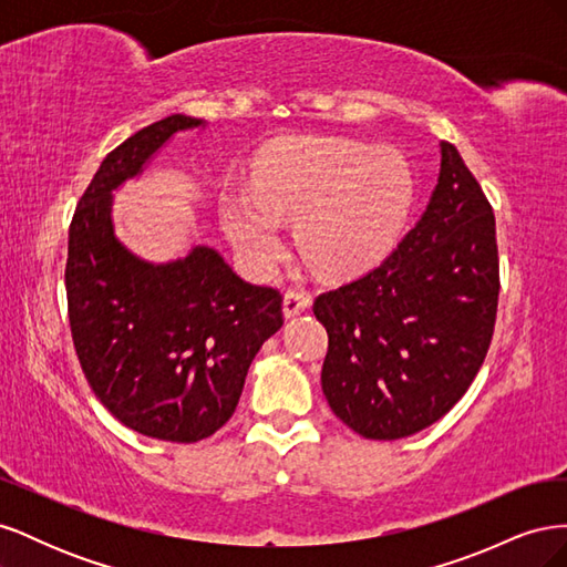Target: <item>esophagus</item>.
<instances>
[{"label": "esophagus", "mask_w": 567, "mask_h": 567, "mask_svg": "<svg viewBox=\"0 0 567 567\" xmlns=\"http://www.w3.org/2000/svg\"><path fill=\"white\" fill-rule=\"evenodd\" d=\"M310 305H312V296L305 293V290H298V288L286 290V296H284V317L286 319H293L300 312L310 310Z\"/></svg>", "instance_id": "esophagus-1"}]
</instances>
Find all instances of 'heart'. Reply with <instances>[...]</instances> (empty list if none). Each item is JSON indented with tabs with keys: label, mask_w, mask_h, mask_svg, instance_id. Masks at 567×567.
I'll return each mask as SVG.
<instances>
[{
	"label": "heart",
	"mask_w": 567,
	"mask_h": 567,
	"mask_svg": "<svg viewBox=\"0 0 567 567\" xmlns=\"http://www.w3.org/2000/svg\"><path fill=\"white\" fill-rule=\"evenodd\" d=\"M414 182L400 153L352 140L281 146L260 158L255 194L221 198V225L252 267L281 252V219H298L302 255L329 277L375 265L404 227Z\"/></svg>",
	"instance_id": "obj_1"
}]
</instances>
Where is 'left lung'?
<instances>
[{
	"instance_id": "left-lung-1",
	"label": "left lung",
	"mask_w": 567,
	"mask_h": 567,
	"mask_svg": "<svg viewBox=\"0 0 567 567\" xmlns=\"http://www.w3.org/2000/svg\"><path fill=\"white\" fill-rule=\"evenodd\" d=\"M494 215L483 188L440 142V177L381 267L315 300L329 333L321 390L367 440L433 425L485 362L499 300Z\"/></svg>"
}]
</instances>
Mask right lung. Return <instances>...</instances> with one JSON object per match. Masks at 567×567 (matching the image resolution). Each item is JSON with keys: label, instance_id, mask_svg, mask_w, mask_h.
I'll return each mask as SVG.
<instances>
[{"label": "right lung", "instance_id": "add662e5", "mask_svg": "<svg viewBox=\"0 0 567 567\" xmlns=\"http://www.w3.org/2000/svg\"><path fill=\"white\" fill-rule=\"evenodd\" d=\"M205 125L175 113L111 151L78 203L65 265L68 319L94 394L132 431L184 444L231 419L255 354L284 326L279 290L244 281L215 248L151 262L115 236L113 192L175 134Z\"/></svg>", "mask_w": 567, "mask_h": 567}]
</instances>
